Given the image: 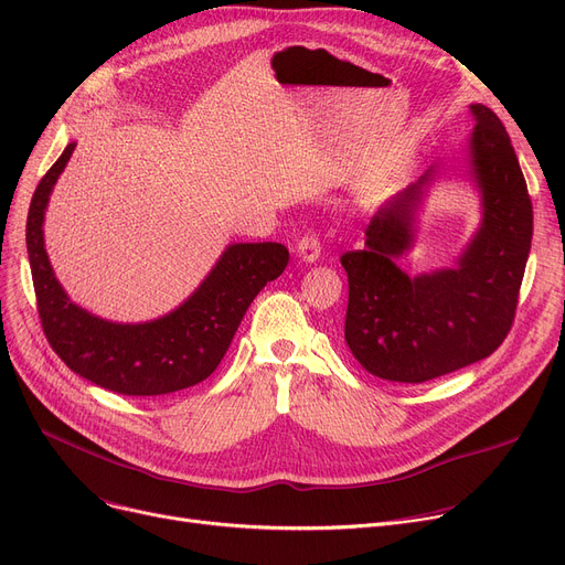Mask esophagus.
<instances>
[{
    "label": "esophagus",
    "instance_id": "1",
    "mask_svg": "<svg viewBox=\"0 0 565 565\" xmlns=\"http://www.w3.org/2000/svg\"><path fill=\"white\" fill-rule=\"evenodd\" d=\"M295 252H298V256L305 260V263H313L320 258V241L316 233H307L305 237H300L298 247H295Z\"/></svg>",
    "mask_w": 565,
    "mask_h": 565
}]
</instances>
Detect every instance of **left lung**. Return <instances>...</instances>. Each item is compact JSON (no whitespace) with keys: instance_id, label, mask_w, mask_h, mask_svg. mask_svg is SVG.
<instances>
[{"instance_id":"obj_1","label":"left lung","mask_w":565,"mask_h":565,"mask_svg":"<svg viewBox=\"0 0 565 565\" xmlns=\"http://www.w3.org/2000/svg\"><path fill=\"white\" fill-rule=\"evenodd\" d=\"M469 175L483 220L456 267L407 277L396 260L414 245V213L437 173L430 167L384 203L366 245L345 252V343L369 373L426 382L490 354L511 332L533 235V207L511 137L497 114L471 105Z\"/></svg>"}]
</instances>
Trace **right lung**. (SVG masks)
<instances>
[{"label": "right lung", "mask_w": 565, "mask_h": 565, "mask_svg": "<svg viewBox=\"0 0 565 565\" xmlns=\"http://www.w3.org/2000/svg\"><path fill=\"white\" fill-rule=\"evenodd\" d=\"M73 151L75 141L41 178L26 215V254L47 343L73 373L116 394L162 396L194 387L220 366L260 288L286 270L288 249L279 243L228 245L190 298L151 322L92 316L56 281L43 241L50 192Z\"/></svg>", "instance_id": "obj_1"}]
</instances>
